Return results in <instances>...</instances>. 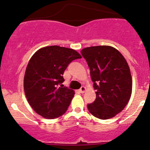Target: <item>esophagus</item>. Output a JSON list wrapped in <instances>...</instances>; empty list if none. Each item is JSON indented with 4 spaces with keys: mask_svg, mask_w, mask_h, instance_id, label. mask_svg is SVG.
<instances>
[{
    "mask_svg": "<svg viewBox=\"0 0 150 150\" xmlns=\"http://www.w3.org/2000/svg\"><path fill=\"white\" fill-rule=\"evenodd\" d=\"M85 91H86V88H85L84 86H82V87H81V88H80L79 91H80V93H83L84 92H85Z\"/></svg>",
    "mask_w": 150,
    "mask_h": 150,
    "instance_id": "obj_1",
    "label": "esophagus"
}]
</instances>
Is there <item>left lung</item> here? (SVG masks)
Wrapping results in <instances>:
<instances>
[{"instance_id":"obj_1","label":"left lung","mask_w":150,"mask_h":150,"mask_svg":"<svg viewBox=\"0 0 150 150\" xmlns=\"http://www.w3.org/2000/svg\"><path fill=\"white\" fill-rule=\"evenodd\" d=\"M81 53L96 90V99L88 104V110L97 118H112L125 108L131 98L132 78L128 63L112 46L87 47Z\"/></svg>"}]
</instances>
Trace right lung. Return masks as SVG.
I'll list each match as a JSON object with an SVG mask.
<instances>
[{
	"label": "right lung",
	"instance_id": "1",
	"mask_svg": "<svg viewBox=\"0 0 150 150\" xmlns=\"http://www.w3.org/2000/svg\"><path fill=\"white\" fill-rule=\"evenodd\" d=\"M81 56L72 48L46 46L36 51L29 61L24 78V89L29 104L46 119L62 115L75 92L64 87L63 74L73 60Z\"/></svg>",
	"mask_w": 150,
	"mask_h": 150
}]
</instances>
